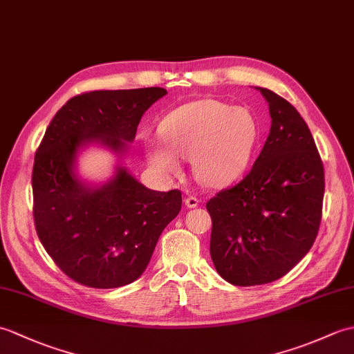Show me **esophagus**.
Here are the masks:
<instances>
[{
	"instance_id": "1",
	"label": "esophagus",
	"mask_w": 354,
	"mask_h": 354,
	"mask_svg": "<svg viewBox=\"0 0 354 354\" xmlns=\"http://www.w3.org/2000/svg\"><path fill=\"white\" fill-rule=\"evenodd\" d=\"M184 204H185L187 208H194V207L199 205V199L194 198V196H189V198L184 199Z\"/></svg>"
}]
</instances>
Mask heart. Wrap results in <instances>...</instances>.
<instances>
[{"label": "heart", "instance_id": "heart-1", "mask_svg": "<svg viewBox=\"0 0 354 354\" xmlns=\"http://www.w3.org/2000/svg\"><path fill=\"white\" fill-rule=\"evenodd\" d=\"M162 140L147 138L149 164L165 176L181 173V160H192L194 178L207 187H223L250 165L260 129L252 112L213 99L173 111L162 123Z\"/></svg>", "mask_w": 354, "mask_h": 354}]
</instances>
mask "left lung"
<instances>
[{
    "label": "left lung",
    "instance_id": "left-lung-1",
    "mask_svg": "<svg viewBox=\"0 0 354 354\" xmlns=\"http://www.w3.org/2000/svg\"><path fill=\"white\" fill-rule=\"evenodd\" d=\"M257 89L272 118L265 146L242 181L207 202L209 254L234 286L288 274L317 239L324 199V167L303 117L270 89Z\"/></svg>",
    "mask_w": 354,
    "mask_h": 354
}]
</instances>
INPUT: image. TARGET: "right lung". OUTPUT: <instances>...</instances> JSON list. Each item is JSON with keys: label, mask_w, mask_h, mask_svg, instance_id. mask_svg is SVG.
Listing matches in <instances>:
<instances>
[{"label": "right lung", "mask_w": 354, "mask_h": 354, "mask_svg": "<svg viewBox=\"0 0 354 354\" xmlns=\"http://www.w3.org/2000/svg\"><path fill=\"white\" fill-rule=\"evenodd\" d=\"M164 88L79 94L53 117L36 150L32 187L37 237L65 275L88 288L126 286L145 272L162 230L181 212L179 190L155 192L122 165L91 187L74 173L80 149L122 156Z\"/></svg>", "instance_id": "right-lung-1"}]
</instances>
